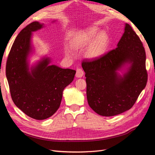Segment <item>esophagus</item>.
Returning a JSON list of instances; mask_svg holds the SVG:
<instances>
[{"mask_svg":"<svg viewBox=\"0 0 155 155\" xmlns=\"http://www.w3.org/2000/svg\"><path fill=\"white\" fill-rule=\"evenodd\" d=\"M84 75V72L83 70L81 68H78L76 70V76L77 78H81Z\"/></svg>","mask_w":155,"mask_h":155,"instance_id":"34e87169","label":"esophagus"}]
</instances>
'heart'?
<instances>
[{
    "label": "heart",
    "instance_id": "heart-1",
    "mask_svg": "<svg viewBox=\"0 0 155 155\" xmlns=\"http://www.w3.org/2000/svg\"><path fill=\"white\" fill-rule=\"evenodd\" d=\"M96 28H91L83 32L74 40L75 48H80L89 45L85 51V56L89 59H96L101 57L105 53L109 37L104 31L97 34Z\"/></svg>",
    "mask_w": 155,
    "mask_h": 155
}]
</instances>
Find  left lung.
<instances>
[{"label":"left lung","mask_w":155,"mask_h":155,"mask_svg":"<svg viewBox=\"0 0 155 155\" xmlns=\"http://www.w3.org/2000/svg\"><path fill=\"white\" fill-rule=\"evenodd\" d=\"M146 55L139 37L129 24L117 47L101 57L85 59L87 97L97 114L112 116L129 110L146 86ZM129 64L123 76L117 70Z\"/></svg>","instance_id":"left-lung-1"}]
</instances>
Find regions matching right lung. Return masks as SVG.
Listing matches in <instances>:
<instances>
[{"label": "right lung", "instance_id": "obj_1", "mask_svg": "<svg viewBox=\"0 0 155 155\" xmlns=\"http://www.w3.org/2000/svg\"><path fill=\"white\" fill-rule=\"evenodd\" d=\"M43 27L33 22L18 34L9 53L6 74L12 100L30 118L42 120L58 110L64 88L74 80L76 71L50 65V59L44 58L29 68L28 58L31 51L32 32Z\"/></svg>", "mask_w": 155, "mask_h": 155}]
</instances>
